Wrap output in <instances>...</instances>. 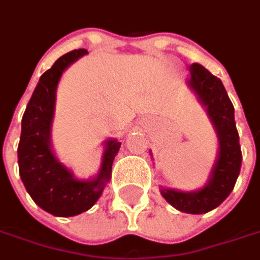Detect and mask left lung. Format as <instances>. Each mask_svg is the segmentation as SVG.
Instances as JSON below:
<instances>
[{
	"instance_id": "left-lung-1",
	"label": "left lung",
	"mask_w": 260,
	"mask_h": 260,
	"mask_svg": "<svg viewBox=\"0 0 260 260\" xmlns=\"http://www.w3.org/2000/svg\"><path fill=\"white\" fill-rule=\"evenodd\" d=\"M188 86L206 107L218 138V157L207 184L199 191L182 192L161 188L160 192L171 206L180 212L202 214L221 205L234 189L240 175L242 153L240 136L235 126L234 106L221 80L201 64H192Z\"/></svg>"
}]
</instances>
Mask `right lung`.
I'll list each match as a JSON object with an SVG mask.
<instances>
[{
	"instance_id": "add662e5",
	"label": "right lung",
	"mask_w": 260,
	"mask_h": 260,
	"mask_svg": "<svg viewBox=\"0 0 260 260\" xmlns=\"http://www.w3.org/2000/svg\"><path fill=\"white\" fill-rule=\"evenodd\" d=\"M86 53L85 48L67 53L42 75L22 118L18 146L20 180L36 205L59 217L80 214L96 203L111 178L114 157L121 146L117 139L106 141L100 171L89 181L76 180L51 150L57 86L65 69Z\"/></svg>"
}]
</instances>
